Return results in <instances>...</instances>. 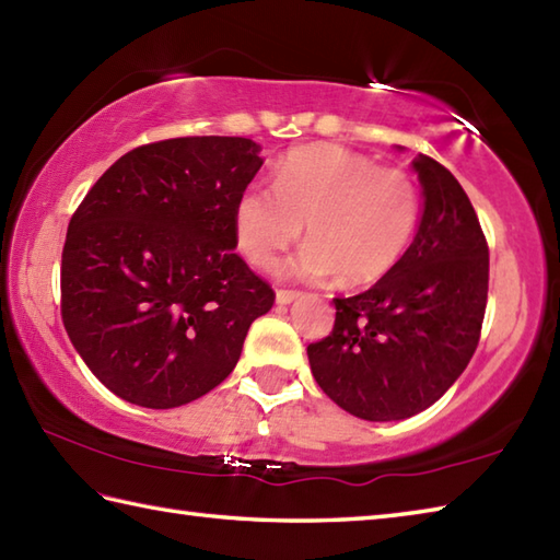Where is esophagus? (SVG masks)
I'll list each match as a JSON object with an SVG mask.
<instances>
[{
    "instance_id": "1",
    "label": "esophagus",
    "mask_w": 560,
    "mask_h": 560,
    "mask_svg": "<svg viewBox=\"0 0 560 560\" xmlns=\"http://www.w3.org/2000/svg\"><path fill=\"white\" fill-rule=\"evenodd\" d=\"M300 292H292V290H278L276 292V304H280V306H284V304H292V302H296L300 300Z\"/></svg>"
}]
</instances>
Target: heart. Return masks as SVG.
Returning <instances> with one entry per match:
<instances>
[{
  "instance_id": "1",
  "label": "heart",
  "mask_w": 560,
  "mask_h": 560,
  "mask_svg": "<svg viewBox=\"0 0 560 560\" xmlns=\"http://www.w3.org/2000/svg\"><path fill=\"white\" fill-rule=\"evenodd\" d=\"M420 217L406 171L376 166L338 144H306L284 154L272 188L250 184L234 202V236L248 264L270 268L306 224V246L292 266L312 280L368 288L398 266Z\"/></svg>"
}]
</instances>
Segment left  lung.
Here are the masks:
<instances>
[{
    "mask_svg": "<svg viewBox=\"0 0 560 560\" xmlns=\"http://www.w3.org/2000/svg\"><path fill=\"white\" fill-rule=\"evenodd\" d=\"M423 188L413 244L368 292L334 300L330 336L306 348L330 401L374 423L430 408L459 380L481 336L488 244L474 205L447 168L418 154Z\"/></svg>",
    "mask_w": 560,
    "mask_h": 560,
    "instance_id": "left-lung-1",
    "label": "left lung"
}]
</instances>
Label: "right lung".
<instances>
[{"label":"right lung","instance_id":"obj_1","mask_svg":"<svg viewBox=\"0 0 560 560\" xmlns=\"http://www.w3.org/2000/svg\"><path fill=\"white\" fill-rule=\"evenodd\" d=\"M264 166L246 137H176L122 154L72 214L62 322L116 396L176 408L236 368L276 292L234 254V202Z\"/></svg>","mask_w":560,"mask_h":560}]
</instances>
